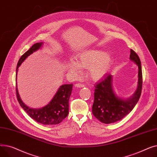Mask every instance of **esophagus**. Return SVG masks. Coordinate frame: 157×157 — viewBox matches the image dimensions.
<instances>
[{"mask_svg":"<svg viewBox=\"0 0 157 157\" xmlns=\"http://www.w3.org/2000/svg\"><path fill=\"white\" fill-rule=\"evenodd\" d=\"M75 86H76V87H79V88L84 87V86H85V85L83 84V83H76V84L75 85Z\"/></svg>","mask_w":157,"mask_h":157,"instance_id":"34e87169","label":"esophagus"}]
</instances>
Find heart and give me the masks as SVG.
Masks as SVG:
<instances>
[{"label":"heart","mask_w":157,"mask_h":157,"mask_svg":"<svg viewBox=\"0 0 157 157\" xmlns=\"http://www.w3.org/2000/svg\"><path fill=\"white\" fill-rule=\"evenodd\" d=\"M112 62V57L105 52L90 49L79 54L76 61H70L68 69L70 72L78 74L79 67L88 68V75L92 79L101 78L108 72Z\"/></svg>","instance_id":"1"}]
</instances>
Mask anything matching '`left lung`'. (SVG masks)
<instances>
[{
    "label": "left lung",
    "mask_w": 157,
    "mask_h": 157,
    "mask_svg": "<svg viewBox=\"0 0 157 157\" xmlns=\"http://www.w3.org/2000/svg\"><path fill=\"white\" fill-rule=\"evenodd\" d=\"M130 59L138 66L137 88L132 97L123 100L114 94L111 74H106L105 77L95 85L92 113L102 123L109 124L124 118L134 109L141 96L143 86L141 60L137 53L132 49Z\"/></svg>",
    "instance_id": "obj_1"
}]
</instances>
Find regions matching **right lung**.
Returning a JSON list of instances; mask_svg holds the SVG:
<instances>
[{"label": "right lung", "mask_w": 157, "mask_h": 157, "mask_svg": "<svg viewBox=\"0 0 157 157\" xmlns=\"http://www.w3.org/2000/svg\"><path fill=\"white\" fill-rule=\"evenodd\" d=\"M42 44L43 43L34 44L20 57L16 67V75L18 69L21 63L27 59L28 56L39 49ZM72 84L60 86L51 102L40 109L30 108L25 104L20 98L17 85H16V97L21 108L32 119L44 125H56L62 121L69 114V101L72 93Z\"/></svg>", "instance_id": "add662e5"}]
</instances>
